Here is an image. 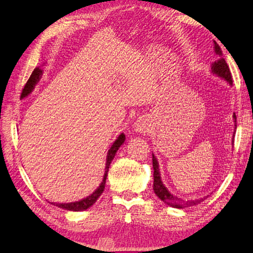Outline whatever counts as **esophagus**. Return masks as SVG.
Segmentation results:
<instances>
[{
	"instance_id": "1",
	"label": "esophagus",
	"mask_w": 253,
	"mask_h": 253,
	"mask_svg": "<svg viewBox=\"0 0 253 253\" xmlns=\"http://www.w3.org/2000/svg\"><path fill=\"white\" fill-rule=\"evenodd\" d=\"M147 128H148V122L144 118H139L133 124L134 131L140 132V133L145 132L147 130Z\"/></svg>"
}]
</instances>
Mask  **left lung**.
Masks as SVG:
<instances>
[{
  "label": "left lung",
  "instance_id": "8db88e82",
  "mask_svg": "<svg viewBox=\"0 0 253 253\" xmlns=\"http://www.w3.org/2000/svg\"><path fill=\"white\" fill-rule=\"evenodd\" d=\"M213 48H215V53L219 56V59L211 64V73L213 75L218 76L219 78H221V79L225 80L232 86L233 80H232L230 68L228 66V64H226L225 60L222 57V51H221V49H220L219 44L216 42H213ZM233 119H234L235 128H236V115H235V113L233 114ZM233 138H234V134H233ZM233 142H234V141H233ZM153 168H154V186H153L154 192L156 193V196L161 201H164L166 204L174 207V209H185V207H190V206L198 205V204L202 202V201L205 200L206 197L186 201V200H182V199H179L175 196H173V194L167 189V187L164 185L163 180H161L160 172H159V164H158L157 158L154 156V154H153Z\"/></svg>",
  "mask_w": 253,
  "mask_h": 253
}]
</instances>
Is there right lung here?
<instances>
[{
    "mask_svg": "<svg viewBox=\"0 0 253 253\" xmlns=\"http://www.w3.org/2000/svg\"><path fill=\"white\" fill-rule=\"evenodd\" d=\"M42 76V70L40 67H38V68L36 67L33 70V73H32L31 77L29 78L28 82L25 83V85L22 89V93H21V98L22 99L25 98V97H28L32 92H33L35 85L38 82H40ZM125 139H126L125 134L121 133L118 137V139L114 141V143L111 145V147H110V150L108 151V154H107L106 169H105L106 171H105V175H103V178H102V182L98 186V188H97L92 194H90V196L84 198L80 201H76V202H70V203H54V202H52L51 204L60 207V209L66 210V211H85V210L88 209V207L92 206L96 202L97 199H98L101 196V193L103 192V190H105L109 167H110V165H111L116 152H118V150L121 147V145L125 142Z\"/></svg>",
    "mask_w": 253,
    "mask_h": 253,
    "instance_id": "add662e5",
    "label": "right lung"
}]
</instances>
